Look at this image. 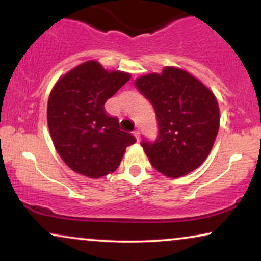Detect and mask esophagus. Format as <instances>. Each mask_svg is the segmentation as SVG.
Listing matches in <instances>:
<instances>
[{
  "mask_svg": "<svg viewBox=\"0 0 261 261\" xmlns=\"http://www.w3.org/2000/svg\"><path fill=\"white\" fill-rule=\"evenodd\" d=\"M134 136L136 137V140H137V141H139V140H140V136H141V135H140V131H139V130H135V131H134Z\"/></svg>",
  "mask_w": 261,
  "mask_h": 261,
  "instance_id": "esophagus-1",
  "label": "esophagus"
}]
</instances>
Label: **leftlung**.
I'll return each instance as SVG.
<instances>
[{"mask_svg": "<svg viewBox=\"0 0 261 261\" xmlns=\"http://www.w3.org/2000/svg\"><path fill=\"white\" fill-rule=\"evenodd\" d=\"M135 85L151 101L157 116V139L141 142L152 166L170 178L201 166L220 127L214 93L187 71L175 67L140 77Z\"/></svg>", "mask_w": 261, "mask_h": 261, "instance_id": "1", "label": "left lung"}]
</instances>
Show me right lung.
Masks as SVG:
<instances>
[{"label": "right lung", "instance_id": "add662e5", "mask_svg": "<svg viewBox=\"0 0 261 261\" xmlns=\"http://www.w3.org/2000/svg\"><path fill=\"white\" fill-rule=\"evenodd\" d=\"M130 77L88 61L66 73L53 88L47 101L50 135L60 157L76 173L89 178L113 173L127 146L136 142L104 108Z\"/></svg>", "mask_w": 261, "mask_h": 261}]
</instances>
